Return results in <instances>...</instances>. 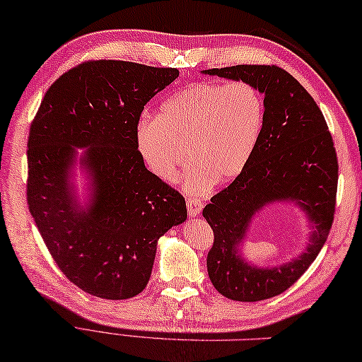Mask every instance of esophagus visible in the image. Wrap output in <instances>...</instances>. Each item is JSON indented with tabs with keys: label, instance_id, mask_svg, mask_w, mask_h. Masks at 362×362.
<instances>
[{
	"label": "esophagus",
	"instance_id": "1",
	"mask_svg": "<svg viewBox=\"0 0 362 362\" xmlns=\"http://www.w3.org/2000/svg\"><path fill=\"white\" fill-rule=\"evenodd\" d=\"M187 213H189V217H197L200 213H202V208L203 204L195 200V199H187Z\"/></svg>",
	"mask_w": 362,
	"mask_h": 362
}]
</instances>
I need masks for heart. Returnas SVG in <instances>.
Returning a JSON list of instances; mask_svg holds the SVG:
<instances>
[{
  "label": "heart",
  "mask_w": 362,
  "mask_h": 362,
  "mask_svg": "<svg viewBox=\"0 0 362 362\" xmlns=\"http://www.w3.org/2000/svg\"><path fill=\"white\" fill-rule=\"evenodd\" d=\"M266 104L249 81H200L175 93L158 117H143L135 143L149 172L173 181L190 158L186 186L203 192L240 176L262 139Z\"/></svg>",
  "instance_id": "heart-1"
}]
</instances>
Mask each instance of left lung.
Instances as JSON below:
<instances>
[{"label":"left lung","mask_w":362,"mask_h":362,"mask_svg":"<svg viewBox=\"0 0 362 362\" xmlns=\"http://www.w3.org/2000/svg\"><path fill=\"white\" fill-rule=\"evenodd\" d=\"M202 74L249 81L264 94V127L249 165L203 209L214 231L206 258L214 288L233 301H263L290 288L326 243L336 209V149L322 110L287 71L240 64ZM276 202H293L303 211L310 243L287 264L257 267L245 260L240 247L255 217Z\"/></svg>","instance_id":"8db88e82"}]
</instances>
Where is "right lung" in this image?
<instances>
[{"label": "right lung", "mask_w": 362, "mask_h": 362, "mask_svg": "<svg viewBox=\"0 0 362 362\" xmlns=\"http://www.w3.org/2000/svg\"><path fill=\"white\" fill-rule=\"evenodd\" d=\"M178 75L173 67L88 61L54 81L31 122L30 213L58 268L93 296H137L159 238L187 219L182 195L149 172L135 143L146 102ZM77 165L90 178L85 205L71 184Z\"/></svg>", "instance_id": "obj_1"}]
</instances>
